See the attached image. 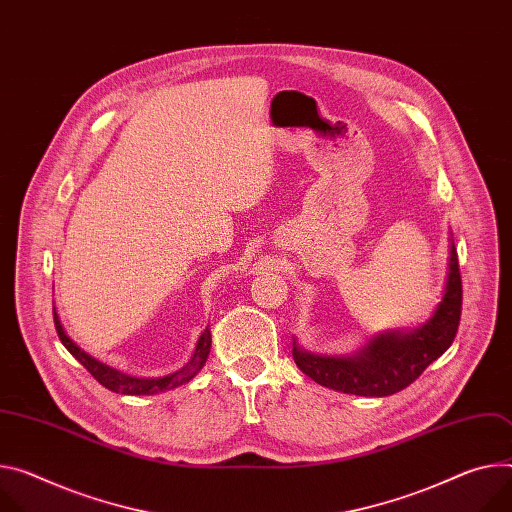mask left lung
Returning <instances> with one entry per match:
<instances>
[{
  "instance_id": "left-lung-1",
  "label": "left lung",
  "mask_w": 512,
  "mask_h": 512,
  "mask_svg": "<svg viewBox=\"0 0 512 512\" xmlns=\"http://www.w3.org/2000/svg\"><path fill=\"white\" fill-rule=\"evenodd\" d=\"M445 294L433 318L410 333H384L351 357H320L294 343V361L308 378L345 394L390 396L410 386L453 343L461 318V273L451 243Z\"/></svg>"
}]
</instances>
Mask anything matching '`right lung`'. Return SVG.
Segmentation results:
<instances>
[{"label":"right lung","instance_id":"obj_1","mask_svg":"<svg viewBox=\"0 0 512 512\" xmlns=\"http://www.w3.org/2000/svg\"><path fill=\"white\" fill-rule=\"evenodd\" d=\"M53 316H55V329H57V335L61 339V343L67 347V351L89 371L91 376H94L104 388L116 392V394H130V396H145V394H159V392H165V390H173L185 382H190L198 371L204 367L206 359H208V353H210V345H212V337H210V329H206L202 333V337L198 339V345H196V351L190 359V363L181 367L179 371H175V374L171 376H165V378H151V380H145V378H132V376H126L122 374V371L94 359L91 355H87L85 351H81L65 333L63 324L53 308Z\"/></svg>","mask_w":512,"mask_h":512}]
</instances>
